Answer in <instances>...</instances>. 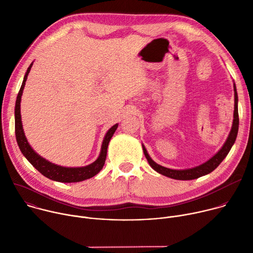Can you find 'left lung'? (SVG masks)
Listing matches in <instances>:
<instances>
[{
    "label": "left lung",
    "mask_w": 253,
    "mask_h": 253,
    "mask_svg": "<svg viewBox=\"0 0 253 253\" xmlns=\"http://www.w3.org/2000/svg\"><path fill=\"white\" fill-rule=\"evenodd\" d=\"M233 90H234V112H233V122H232V127L229 132V135L223 144V146L220 148V150L216 153L214 156H212L209 160L206 162L202 163L201 165H198L196 167L188 168V169H170L164 166H161L157 164L155 161L152 160V158L149 156L145 146L142 144V148L144 155H145L149 165L158 173L167 176L172 179L176 180H192L199 178L201 176H204L206 174H209L212 172L215 168H217V166L223 161V159L227 156L229 153L231 147L233 146V144L236 140L237 137V132H238V125H239V118H238V96L236 92V86L233 81Z\"/></svg>",
    "instance_id": "8db88e82"
}]
</instances>
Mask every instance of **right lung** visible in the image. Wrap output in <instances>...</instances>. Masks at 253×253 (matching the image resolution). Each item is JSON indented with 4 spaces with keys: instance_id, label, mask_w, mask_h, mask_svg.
<instances>
[{
    "instance_id": "right-lung-1",
    "label": "right lung",
    "mask_w": 253,
    "mask_h": 253,
    "mask_svg": "<svg viewBox=\"0 0 253 253\" xmlns=\"http://www.w3.org/2000/svg\"><path fill=\"white\" fill-rule=\"evenodd\" d=\"M33 63L34 62H32L29 68L27 69L21 89L17 96L16 106H15V132H16V139H17L21 152L26 157V159L41 174H43L45 177L51 180H54V181H58L62 183L80 182V181H83V180H86L95 176L102 170L105 164L107 148H108V145H109V142L113 134L115 133L118 127V124L113 125L109 130L107 131L102 142L101 151L98 158L89 165L82 166V167H64V166L54 164L48 161L47 159L43 158L42 156H40L31 147L25 136V132L22 124V117H21V99H22L23 90H24L28 75L31 71V68L33 66Z\"/></svg>"
}]
</instances>
